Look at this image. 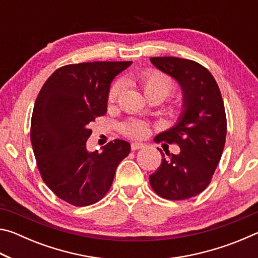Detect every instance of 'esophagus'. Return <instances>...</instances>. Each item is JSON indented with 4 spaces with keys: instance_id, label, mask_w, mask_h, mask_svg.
<instances>
[{
    "instance_id": "34e87169",
    "label": "esophagus",
    "mask_w": 258,
    "mask_h": 258,
    "mask_svg": "<svg viewBox=\"0 0 258 258\" xmlns=\"http://www.w3.org/2000/svg\"><path fill=\"white\" fill-rule=\"evenodd\" d=\"M145 147L142 145V143H132V145H131V149H132V151H135V150H139V149H142V148Z\"/></svg>"
}]
</instances>
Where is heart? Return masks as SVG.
Returning <instances> with one entry per match:
<instances>
[{
    "mask_svg": "<svg viewBox=\"0 0 258 258\" xmlns=\"http://www.w3.org/2000/svg\"><path fill=\"white\" fill-rule=\"evenodd\" d=\"M138 81L148 99H159L160 101H163V100L167 98L173 92L174 86H175L171 77L161 72L154 71V69H149V71L140 74L138 76ZM124 87V81L119 80L113 83L110 86V89H109L108 101H116L117 98L119 97V94L123 92ZM180 109V106L176 107L177 111ZM148 130H149V126H148V124L143 123V121L133 120L121 126V132L126 137L132 139H143L148 134Z\"/></svg>",
    "mask_w": 258,
    "mask_h": 258,
    "instance_id": "b5f03b06",
    "label": "heart"
}]
</instances>
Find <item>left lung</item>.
<instances>
[{
    "label": "left lung",
    "instance_id": "obj_1",
    "mask_svg": "<svg viewBox=\"0 0 258 258\" xmlns=\"http://www.w3.org/2000/svg\"><path fill=\"white\" fill-rule=\"evenodd\" d=\"M150 61L181 85L183 110L171 130L157 135L156 142L180 147V154L163 151L161 164L151 174L150 185L168 200H184L208 186L223 154L226 138L224 102L215 78L194 60L155 56Z\"/></svg>",
    "mask_w": 258,
    "mask_h": 258
}]
</instances>
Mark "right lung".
<instances>
[{"mask_svg":"<svg viewBox=\"0 0 258 258\" xmlns=\"http://www.w3.org/2000/svg\"><path fill=\"white\" fill-rule=\"evenodd\" d=\"M132 61H94L60 67L47 78L34 104L30 141L45 184L73 206L101 200L116 168L131 151L113 140L101 154L86 150L90 125L107 112L111 81Z\"/></svg>","mask_w":258,"mask_h":258,"instance_id":"right-lung-1","label":"right lung"}]
</instances>
